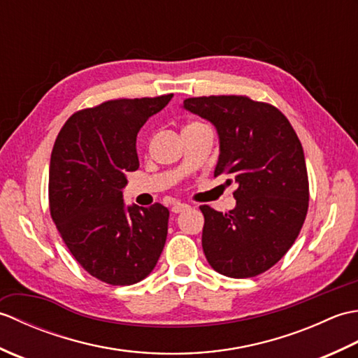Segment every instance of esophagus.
<instances>
[{"label":"esophagus","mask_w":358,"mask_h":358,"mask_svg":"<svg viewBox=\"0 0 358 358\" xmlns=\"http://www.w3.org/2000/svg\"><path fill=\"white\" fill-rule=\"evenodd\" d=\"M189 208V204H185V203H177V204H173L172 206V212L173 214H180V212H183V210H187Z\"/></svg>","instance_id":"1"}]
</instances>
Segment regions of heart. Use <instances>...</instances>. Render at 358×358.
<instances>
[{
	"mask_svg": "<svg viewBox=\"0 0 358 358\" xmlns=\"http://www.w3.org/2000/svg\"><path fill=\"white\" fill-rule=\"evenodd\" d=\"M191 124H195V123H191ZM191 124H187V126H191Z\"/></svg>",
	"mask_w": 358,
	"mask_h": 358,
	"instance_id": "b5f03b06",
	"label": "heart"
}]
</instances>
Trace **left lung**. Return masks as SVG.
Here are the masks:
<instances>
[{"instance_id":"1","label":"left lung","mask_w":358,"mask_h":358,"mask_svg":"<svg viewBox=\"0 0 358 358\" xmlns=\"http://www.w3.org/2000/svg\"><path fill=\"white\" fill-rule=\"evenodd\" d=\"M183 108L215 126L214 175L238 185L232 210L200 206L204 255L226 277H255L287 252L305 223L309 181L301 143L277 108L249 96L186 98Z\"/></svg>"}]
</instances>
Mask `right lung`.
<instances>
[{"mask_svg":"<svg viewBox=\"0 0 358 358\" xmlns=\"http://www.w3.org/2000/svg\"><path fill=\"white\" fill-rule=\"evenodd\" d=\"M120 98L83 109L66 121L53 144L49 206L67 249L90 275L112 286L146 278L167 237L169 210L126 206V173L138 169L136 134L171 101Z\"/></svg>","mask_w":358,"mask_h":358,"instance_id":"right-lung-1","label":"right lung"}]
</instances>
